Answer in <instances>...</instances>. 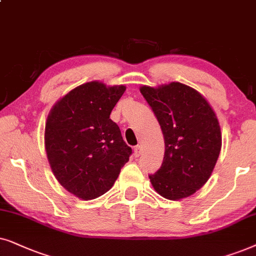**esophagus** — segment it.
Wrapping results in <instances>:
<instances>
[{"instance_id": "1", "label": "esophagus", "mask_w": 256, "mask_h": 256, "mask_svg": "<svg viewBox=\"0 0 256 256\" xmlns=\"http://www.w3.org/2000/svg\"><path fill=\"white\" fill-rule=\"evenodd\" d=\"M142 146H136L134 148V156H139L142 154Z\"/></svg>"}]
</instances>
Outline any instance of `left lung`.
<instances>
[{
    "instance_id": "8db88e82",
    "label": "left lung",
    "mask_w": 256,
    "mask_h": 256,
    "mask_svg": "<svg viewBox=\"0 0 256 256\" xmlns=\"http://www.w3.org/2000/svg\"><path fill=\"white\" fill-rule=\"evenodd\" d=\"M165 140L162 168L150 174L156 193L170 200L192 196L207 182L221 150L219 120L206 98L193 88L172 82L140 86Z\"/></svg>"
}]
</instances>
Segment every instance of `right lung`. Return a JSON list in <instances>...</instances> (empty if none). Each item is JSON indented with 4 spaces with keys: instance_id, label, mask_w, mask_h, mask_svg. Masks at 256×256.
<instances>
[{
    "instance_id": "right-lung-1",
    "label": "right lung",
    "mask_w": 256,
    "mask_h": 256,
    "mask_svg": "<svg viewBox=\"0 0 256 256\" xmlns=\"http://www.w3.org/2000/svg\"><path fill=\"white\" fill-rule=\"evenodd\" d=\"M125 90L124 85L88 82L60 98L48 114L44 142L50 168L80 199L106 193L130 158L132 148L110 119Z\"/></svg>"
}]
</instances>
